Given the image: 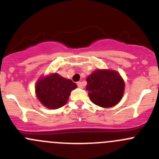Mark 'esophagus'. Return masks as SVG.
<instances>
[{
  "instance_id": "1",
  "label": "esophagus",
  "mask_w": 159,
  "mask_h": 159,
  "mask_svg": "<svg viewBox=\"0 0 159 159\" xmlns=\"http://www.w3.org/2000/svg\"><path fill=\"white\" fill-rule=\"evenodd\" d=\"M77 84H78V87L79 88V89H83V84H82V82H81V81H79V82L77 83Z\"/></svg>"
}]
</instances>
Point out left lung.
I'll return each instance as SVG.
<instances>
[{
	"mask_svg": "<svg viewBox=\"0 0 159 159\" xmlns=\"http://www.w3.org/2000/svg\"><path fill=\"white\" fill-rule=\"evenodd\" d=\"M86 81L90 100L98 106L111 108L122 98L125 81L116 70L96 69L88 76Z\"/></svg>",
	"mask_w": 159,
	"mask_h": 159,
	"instance_id": "left-lung-1",
	"label": "left lung"
}]
</instances>
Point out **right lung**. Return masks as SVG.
Segmentation results:
<instances>
[{
	"label": "right lung",
	"mask_w": 159,
	"mask_h": 159,
	"mask_svg": "<svg viewBox=\"0 0 159 159\" xmlns=\"http://www.w3.org/2000/svg\"><path fill=\"white\" fill-rule=\"evenodd\" d=\"M77 84L71 80L67 79L52 73L41 77L35 85V94L41 104L50 109H57L67 103L72 90Z\"/></svg>",
	"instance_id": "1"
}]
</instances>
